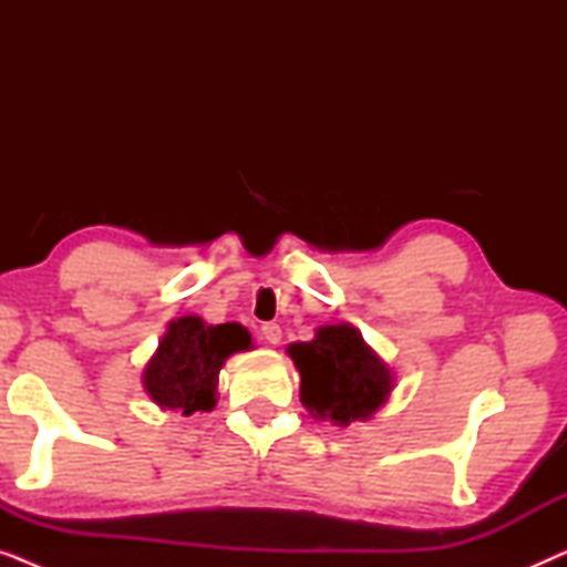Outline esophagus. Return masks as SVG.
I'll return each instance as SVG.
<instances>
[{
	"mask_svg": "<svg viewBox=\"0 0 567 567\" xmlns=\"http://www.w3.org/2000/svg\"><path fill=\"white\" fill-rule=\"evenodd\" d=\"M260 338L266 340V343H270V346H278V343H281V328H278L276 322H266L260 328Z\"/></svg>",
	"mask_w": 567,
	"mask_h": 567,
	"instance_id": "1",
	"label": "esophagus"
}]
</instances>
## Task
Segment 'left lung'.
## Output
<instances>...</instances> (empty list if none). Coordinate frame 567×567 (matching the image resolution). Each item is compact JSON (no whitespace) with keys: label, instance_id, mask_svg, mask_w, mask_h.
Instances as JSON below:
<instances>
[{"label":"left lung","instance_id":"obj_1","mask_svg":"<svg viewBox=\"0 0 567 567\" xmlns=\"http://www.w3.org/2000/svg\"><path fill=\"white\" fill-rule=\"evenodd\" d=\"M289 355L301 377V405L315 421H330L340 429L369 421L394 386L390 367L348 322L322 324L315 340L291 343Z\"/></svg>","mask_w":567,"mask_h":567}]
</instances>
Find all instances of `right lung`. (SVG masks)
Masks as SVG:
<instances>
[{"label":"right lung","instance_id":"1","mask_svg":"<svg viewBox=\"0 0 567 567\" xmlns=\"http://www.w3.org/2000/svg\"><path fill=\"white\" fill-rule=\"evenodd\" d=\"M252 336L237 322L206 324L200 317H177L144 369V390L154 405L193 415L216 405L219 371L231 353L250 351Z\"/></svg>","mask_w":567,"mask_h":567}]
</instances>
